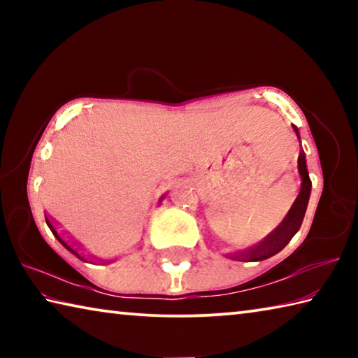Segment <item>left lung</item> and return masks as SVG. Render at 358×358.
<instances>
[{"label":"left lung","mask_w":358,"mask_h":358,"mask_svg":"<svg viewBox=\"0 0 358 358\" xmlns=\"http://www.w3.org/2000/svg\"><path fill=\"white\" fill-rule=\"evenodd\" d=\"M292 128L300 142L299 129H296V126L294 124ZM299 175L301 180L300 192L299 196H296L295 202L292 203V207L289 208L287 215L284 216V220L280 222V226H278L275 230H271V232L266 235L262 241H259L257 245H254L251 248H248V250L238 251V252H230L227 254V257L234 260H241V262H259V260H265L271 256H275V254H278L286 248V245L292 240L294 235L299 232L301 227L303 217H305L308 202H310V196H311V180H310V173H308L306 156L303 150H300V155H299Z\"/></svg>","instance_id":"left-lung-1"}]
</instances>
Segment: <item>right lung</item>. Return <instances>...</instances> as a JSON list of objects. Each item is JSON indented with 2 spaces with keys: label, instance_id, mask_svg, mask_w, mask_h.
Masks as SVG:
<instances>
[{
  "label": "right lung",
  "instance_id": "1",
  "mask_svg": "<svg viewBox=\"0 0 358 358\" xmlns=\"http://www.w3.org/2000/svg\"><path fill=\"white\" fill-rule=\"evenodd\" d=\"M164 196H166V194H164ZM164 196H162L161 199H159V202L162 201V199H164ZM45 221H47V226L48 227H50V230H52V232H53V235H55V237H57V240L59 241V243H62L64 248H66V250H68V251H71L72 254H76V256L78 257V259H82V260H85V262H87V260H88V257L87 256H83V254L80 252V250H78V246H76V243H69V241L68 240H64L63 237H62V235H59L58 234V230L55 229V226H53V224H52V221L50 220H48V216L45 215ZM93 260H94V257L92 259V262H93ZM110 262H112V260H110Z\"/></svg>",
  "mask_w": 358,
  "mask_h": 358
}]
</instances>
